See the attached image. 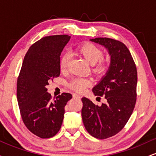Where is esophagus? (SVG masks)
Wrapping results in <instances>:
<instances>
[{"label":"esophagus","mask_w":156,"mask_h":156,"mask_svg":"<svg viewBox=\"0 0 156 156\" xmlns=\"http://www.w3.org/2000/svg\"><path fill=\"white\" fill-rule=\"evenodd\" d=\"M73 97L74 98H80V96L78 95V94H76V93H74V94H73Z\"/></svg>","instance_id":"34e87169"}]
</instances>
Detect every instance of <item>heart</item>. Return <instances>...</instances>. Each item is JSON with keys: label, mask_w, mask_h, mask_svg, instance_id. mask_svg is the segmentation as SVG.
Returning a JSON list of instances; mask_svg holds the SVG:
<instances>
[{"label": "heart", "mask_w": 156, "mask_h": 156, "mask_svg": "<svg viewBox=\"0 0 156 156\" xmlns=\"http://www.w3.org/2000/svg\"><path fill=\"white\" fill-rule=\"evenodd\" d=\"M76 51L85 58L90 65L93 66V72L98 76H103L110 68V62L108 59L102 58L103 52L99 47L90 42H85L77 48ZM69 56L65 53L61 57L59 62L60 70L65 72L67 69ZM92 84L91 80L87 78H76L69 83V88L77 92H83L87 87Z\"/></svg>", "instance_id": "obj_1"}]
</instances>
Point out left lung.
Returning a JSON list of instances; mask_svg holds the SVG:
<instances>
[{
	"label": "left lung",
	"mask_w": 156,
	"mask_h": 156,
	"mask_svg": "<svg viewBox=\"0 0 156 156\" xmlns=\"http://www.w3.org/2000/svg\"><path fill=\"white\" fill-rule=\"evenodd\" d=\"M90 40L104 46L111 55L108 72L92 89L94 95L104 96L107 102L98 106L88 98H82V119L91 136L105 139L119 133L133 113L137 70L129 50L122 42L106 37Z\"/></svg>",
	"instance_id": "obj_1"
}]
</instances>
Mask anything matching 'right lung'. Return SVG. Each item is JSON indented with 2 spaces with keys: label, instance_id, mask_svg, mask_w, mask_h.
<instances>
[{
  "label": "right lung",
  "instance_id": "obj_1",
  "mask_svg": "<svg viewBox=\"0 0 156 156\" xmlns=\"http://www.w3.org/2000/svg\"><path fill=\"white\" fill-rule=\"evenodd\" d=\"M69 39L68 35H54L36 42L25 55L17 78V102L23 122L42 139L58 133L64 107L73 97L64 92L52 100L46 88L50 80L59 76L60 55Z\"/></svg>",
  "mask_w": 156,
  "mask_h": 156
}]
</instances>
